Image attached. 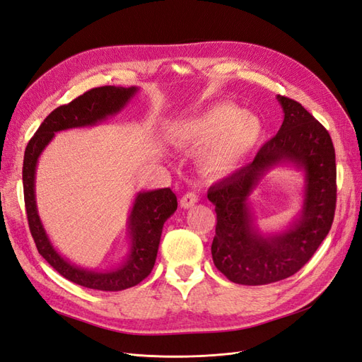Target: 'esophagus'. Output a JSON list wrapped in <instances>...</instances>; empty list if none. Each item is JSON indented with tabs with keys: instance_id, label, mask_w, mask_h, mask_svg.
<instances>
[{
	"instance_id": "34e87169",
	"label": "esophagus",
	"mask_w": 362,
	"mask_h": 362,
	"mask_svg": "<svg viewBox=\"0 0 362 362\" xmlns=\"http://www.w3.org/2000/svg\"><path fill=\"white\" fill-rule=\"evenodd\" d=\"M196 202H198V194L193 193V192H189V193H185L182 196L180 204H181L182 208H192Z\"/></svg>"
}]
</instances>
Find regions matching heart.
I'll return each instance as SVG.
<instances>
[{"label": "heart", "instance_id": "b5f03b06", "mask_svg": "<svg viewBox=\"0 0 362 362\" xmlns=\"http://www.w3.org/2000/svg\"><path fill=\"white\" fill-rule=\"evenodd\" d=\"M264 133L261 119L242 112L235 104L221 103L184 122L178 141L201 151V166L211 173H226L235 169L257 148Z\"/></svg>", "mask_w": 362, "mask_h": 362}]
</instances>
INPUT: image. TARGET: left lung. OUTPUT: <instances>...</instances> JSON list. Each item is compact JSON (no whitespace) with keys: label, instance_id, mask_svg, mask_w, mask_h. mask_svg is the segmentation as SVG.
Here are the masks:
<instances>
[{"label":"left lung","instance_id":"8db88e82","mask_svg":"<svg viewBox=\"0 0 362 362\" xmlns=\"http://www.w3.org/2000/svg\"><path fill=\"white\" fill-rule=\"evenodd\" d=\"M284 120L254 161L208 190L217 225L211 245L214 266L242 286H266L299 272L322 245L334 222L337 202L335 149L331 136L311 113L278 95ZM281 163L304 172V201L298 217L282 232L262 233L248 196L262 177Z\"/></svg>","mask_w":362,"mask_h":362}]
</instances>
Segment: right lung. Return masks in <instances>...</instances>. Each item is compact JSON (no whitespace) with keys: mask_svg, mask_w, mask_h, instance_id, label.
Wrapping results in <instances>:
<instances>
[{"mask_svg":"<svg viewBox=\"0 0 362 362\" xmlns=\"http://www.w3.org/2000/svg\"><path fill=\"white\" fill-rule=\"evenodd\" d=\"M139 87L103 86L90 89L66 105L51 112L40 124L36 134L25 148L23 182L28 226L39 254L62 276L86 288L101 291H120L137 286L154 267L163 225L177 211V196L170 189L139 192L128 216L129 250L120 264L112 269L96 270L72 264L52 246L42 225L36 204V166L39 157L59 131L95 127L117 115L133 100Z\"/></svg>","mask_w":362,"mask_h":362,"instance_id":"right-lung-1","label":"right lung"}]
</instances>
